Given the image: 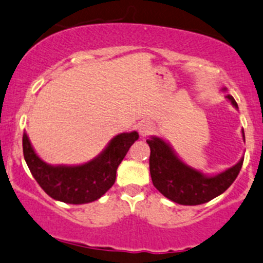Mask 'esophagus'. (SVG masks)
Masks as SVG:
<instances>
[{"mask_svg":"<svg viewBox=\"0 0 263 263\" xmlns=\"http://www.w3.org/2000/svg\"><path fill=\"white\" fill-rule=\"evenodd\" d=\"M138 132H139L140 137H146V135H149L153 132V125L148 123V121H142L139 126H138Z\"/></svg>","mask_w":263,"mask_h":263,"instance_id":"esophagus-1","label":"esophagus"}]
</instances>
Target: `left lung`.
I'll return each instance as SVG.
<instances>
[{
    "instance_id": "obj_1",
    "label": "left lung",
    "mask_w": 263,
    "mask_h": 263,
    "mask_svg": "<svg viewBox=\"0 0 263 263\" xmlns=\"http://www.w3.org/2000/svg\"><path fill=\"white\" fill-rule=\"evenodd\" d=\"M224 98L231 101L233 108L238 105L232 95L227 94V87H222ZM245 142V132L242 129ZM146 143L151 146L149 169L154 187L172 202L182 205H197L210 202L221 196L234 182L243 163V157L236 164L226 171L214 174H205L193 168L174 151L173 146L164 138L152 135Z\"/></svg>"
}]
</instances>
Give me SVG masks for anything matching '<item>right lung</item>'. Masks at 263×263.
Instances as JSON below:
<instances>
[{
	"instance_id": "right-lung-1",
	"label": "right lung",
	"mask_w": 263,
	"mask_h": 263,
	"mask_svg": "<svg viewBox=\"0 0 263 263\" xmlns=\"http://www.w3.org/2000/svg\"><path fill=\"white\" fill-rule=\"evenodd\" d=\"M139 139L138 132L120 133L91 160L81 164H49L33 149L27 133L22 137L26 164L50 197L69 204H85L103 197L114 184L118 166Z\"/></svg>"
}]
</instances>
